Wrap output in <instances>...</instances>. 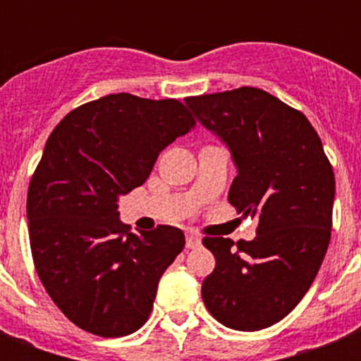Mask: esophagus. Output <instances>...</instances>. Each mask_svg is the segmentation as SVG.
<instances>
[{
  "label": "esophagus",
  "mask_w": 361,
  "mask_h": 361,
  "mask_svg": "<svg viewBox=\"0 0 361 361\" xmlns=\"http://www.w3.org/2000/svg\"><path fill=\"white\" fill-rule=\"evenodd\" d=\"M200 243H202V240H200V236H198V234H187V238H185V245H187V249H195V247H198L200 245Z\"/></svg>",
  "instance_id": "obj_1"
}]
</instances>
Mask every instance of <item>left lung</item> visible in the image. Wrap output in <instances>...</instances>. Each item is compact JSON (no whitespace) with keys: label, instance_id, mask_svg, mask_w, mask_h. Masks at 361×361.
Segmentation results:
<instances>
[{"label":"left lung","instance_id":"obj_1","mask_svg":"<svg viewBox=\"0 0 361 361\" xmlns=\"http://www.w3.org/2000/svg\"><path fill=\"white\" fill-rule=\"evenodd\" d=\"M238 166L228 202L258 215L257 238L206 236L215 269L202 300L226 328L257 331L279 322L313 285L331 236L336 176L320 136L300 110L258 87L187 97Z\"/></svg>","mask_w":361,"mask_h":361}]
</instances>
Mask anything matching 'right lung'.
Segmentation results:
<instances>
[{"label":"right lung","instance_id":"1","mask_svg":"<svg viewBox=\"0 0 361 361\" xmlns=\"http://www.w3.org/2000/svg\"><path fill=\"white\" fill-rule=\"evenodd\" d=\"M195 125L178 99L112 93L71 110L48 136L27 189L31 255L48 296L82 330L129 336L152 313L185 236L169 225L130 232L118 198Z\"/></svg>","mask_w":361,"mask_h":361}]
</instances>
